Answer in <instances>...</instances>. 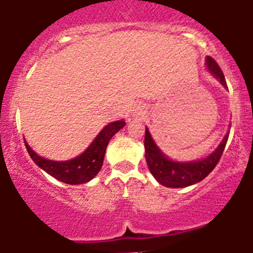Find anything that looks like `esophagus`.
<instances>
[{
	"instance_id": "esophagus-1",
	"label": "esophagus",
	"mask_w": 253,
	"mask_h": 253,
	"mask_svg": "<svg viewBox=\"0 0 253 253\" xmlns=\"http://www.w3.org/2000/svg\"><path fill=\"white\" fill-rule=\"evenodd\" d=\"M145 110H143V107L142 106H138L137 108H136V111H135V116L136 117H138V118H142L143 116H145Z\"/></svg>"
}]
</instances>
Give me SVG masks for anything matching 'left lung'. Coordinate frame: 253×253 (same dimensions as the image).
<instances>
[{
  "instance_id": "8db88e82",
  "label": "left lung",
  "mask_w": 253,
  "mask_h": 253,
  "mask_svg": "<svg viewBox=\"0 0 253 253\" xmlns=\"http://www.w3.org/2000/svg\"><path fill=\"white\" fill-rule=\"evenodd\" d=\"M206 64L209 72L215 78L219 79L223 87L227 88L224 74L219 65L217 64V61L211 56H207ZM227 140H228V133L224 136L215 151L211 152L207 158L197 161H190V163H177V161H172L166 158L161 152V150L155 145L149 129L146 128L145 131V155H146L147 166L155 179L161 185L168 186V188H185V186L202 181L204 177L208 176L211 170L214 169L224 151Z\"/></svg>"
}]
</instances>
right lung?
<instances>
[{
	"label": "right lung",
	"instance_id": "obj_1",
	"mask_svg": "<svg viewBox=\"0 0 253 253\" xmlns=\"http://www.w3.org/2000/svg\"><path fill=\"white\" fill-rule=\"evenodd\" d=\"M125 125H126V122L124 120L107 125L83 154L79 155L78 158L68 161L46 160V159L39 156L27 145L26 141H25V146H26L27 152L34 160V163L39 168H42L44 171H46L47 174L58 179L59 181L70 184V185L84 184L92 180L93 177L98 174L102 165H103L107 145H108V142H110V140L116 132H118L122 127H125Z\"/></svg>",
	"mask_w": 253,
	"mask_h": 253
}]
</instances>
